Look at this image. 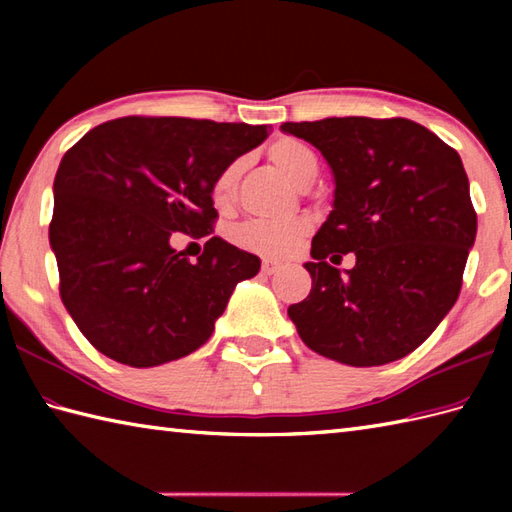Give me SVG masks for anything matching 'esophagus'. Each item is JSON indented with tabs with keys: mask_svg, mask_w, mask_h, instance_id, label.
I'll use <instances>...</instances> for the list:
<instances>
[{
	"mask_svg": "<svg viewBox=\"0 0 512 512\" xmlns=\"http://www.w3.org/2000/svg\"><path fill=\"white\" fill-rule=\"evenodd\" d=\"M279 268H281V264H277V262H270V259H266V262L262 264V273H264V275H275Z\"/></svg>",
	"mask_w": 512,
	"mask_h": 512,
	"instance_id": "34e87169",
	"label": "esophagus"
}]
</instances>
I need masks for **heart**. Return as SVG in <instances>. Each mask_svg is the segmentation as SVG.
Segmentation results:
<instances>
[{
  "label": "heart",
  "instance_id": "obj_1",
  "mask_svg": "<svg viewBox=\"0 0 512 512\" xmlns=\"http://www.w3.org/2000/svg\"><path fill=\"white\" fill-rule=\"evenodd\" d=\"M268 158L284 176L303 189L319 176V158L314 151L295 138H279L268 149ZM244 160H233L217 173L211 184V200L220 211L231 209L237 195ZM310 233L308 217H288V220H253L235 231V244L250 253L270 259L290 255L303 237Z\"/></svg>",
  "mask_w": 512,
  "mask_h": 512
}]
</instances>
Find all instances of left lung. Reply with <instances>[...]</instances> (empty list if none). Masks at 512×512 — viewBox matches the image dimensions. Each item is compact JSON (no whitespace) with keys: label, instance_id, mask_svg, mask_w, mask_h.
<instances>
[{"label":"left lung","instance_id":"obj_1","mask_svg":"<svg viewBox=\"0 0 512 512\" xmlns=\"http://www.w3.org/2000/svg\"><path fill=\"white\" fill-rule=\"evenodd\" d=\"M334 173V209L312 239L310 295L288 317L317 354L376 367L411 354L458 301L477 215L458 151L409 118L284 123ZM357 255L341 274L328 256Z\"/></svg>","mask_w":512,"mask_h":512}]
</instances>
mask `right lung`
<instances>
[{
  "label": "right lung",
  "mask_w": 512,
  "mask_h": 512,
  "mask_svg": "<svg viewBox=\"0 0 512 512\" xmlns=\"http://www.w3.org/2000/svg\"><path fill=\"white\" fill-rule=\"evenodd\" d=\"M268 129L125 116L65 151L54 176L50 246L63 306L101 354L156 367L209 341L235 286L262 262L215 235L189 263L172 239L213 233L215 176L264 143Z\"/></svg>",
  "instance_id": "right-lung-1"
}]
</instances>
